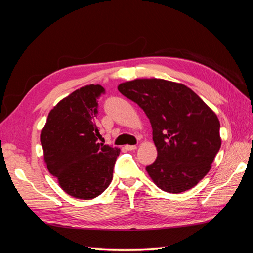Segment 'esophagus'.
<instances>
[{
	"label": "esophagus",
	"mask_w": 253,
	"mask_h": 253,
	"mask_svg": "<svg viewBox=\"0 0 253 253\" xmlns=\"http://www.w3.org/2000/svg\"><path fill=\"white\" fill-rule=\"evenodd\" d=\"M137 148L136 145H126L125 146V149L126 150H135Z\"/></svg>",
	"instance_id": "obj_1"
}]
</instances>
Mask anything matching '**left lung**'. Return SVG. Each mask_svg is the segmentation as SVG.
Returning a JSON list of instances; mask_svg holds the SVG:
<instances>
[{"label":"left lung","instance_id":"obj_1","mask_svg":"<svg viewBox=\"0 0 253 253\" xmlns=\"http://www.w3.org/2000/svg\"><path fill=\"white\" fill-rule=\"evenodd\" d=\"M117 88L150 121L157 159L146 170L155 185L169 194L195 187L209 172L221 146L217 115L180 83L137 79Z\"/></svg>","mask_w":253,"mask_h":253}]
</instances>
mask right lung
Instances as JSON below:
<instances>
[{
  "label": "right lung",
  "mask_w": 253,
  "mask_h": 253,
  "mask_svg": "<svg viewBox=\"0 0 253 253\" xmlns=\"http://www.w3.org/2000/svg\"><path fill=\"white\" fill-rule=\"evenodd\" d=\"M104 91L94 84L73 91L49 112L41 131L48 171L77 199H93L106 189L121 151L97 142V98Z\"/></svg>",
  "instance_id": "obj_1"
}]
</instances>
